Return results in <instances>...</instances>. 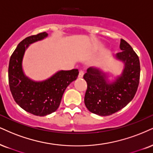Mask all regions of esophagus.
Returning a JSON list of instances; mask_svg holds the SVG:
<instances>
[{
  "label": "esophagus",
  "instance_id": "1",
  "mask_svg": "<svg viewBox=\"0 0 153 153\" xmlns=\"http://www.w3.org/2000/svg\"><path fill=\"white\" fill-rule=\"evenodd\" d=\"M84 71H82V70H80L79 71V79H82V78H83V76H84Z\"/></svg>",
  "mask_w": 153,
  "mask_h": 153
}]
</instances>
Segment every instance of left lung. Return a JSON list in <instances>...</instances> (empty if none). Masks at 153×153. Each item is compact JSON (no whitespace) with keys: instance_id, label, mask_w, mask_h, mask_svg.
Returning a JSON list of instances; mask_svg holds the SVG:
<instances>
[{"instance_id":"8db88e82","label":"left lung","mask_w":153,"mask_h":153,"mask_svg":"<svg viewBox=\"0 0 153 153\" xmlns=\"http://www.w3.org/2000/svg\"><path fill=\"white\" fill-rule=\"evenodd\" d=\"M121 52L116 58L124 63L121 75L109 83L106 74L99 68L89 67L84 75L87 83L84 103L90 112L106 116L114 114L131 102L140 82L138 56L124 39H120Z\"/></svg>"}]
</instances>
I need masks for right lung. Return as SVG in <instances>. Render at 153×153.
<instances>
[{"instance_id": "add662e5", "label": "right lung", "mask_w": 153, "mask_h": 153, "mask_svg": "<svg viewBox=\"0 0 153 153\" xmlns=\"http://www.w3.org/2000/svg\"><path fill=\"white\" fill-rule=\"evenodd\" d=\"M48 36L44 32L22 40L11 55L8 67L9 86L15 101L27 112L39 116H47L58 108L65 89L79 74L76 69L61 70L42 82L25 76L22 69L25 50L30 45Z\"/></svg>"}]
</instances>
